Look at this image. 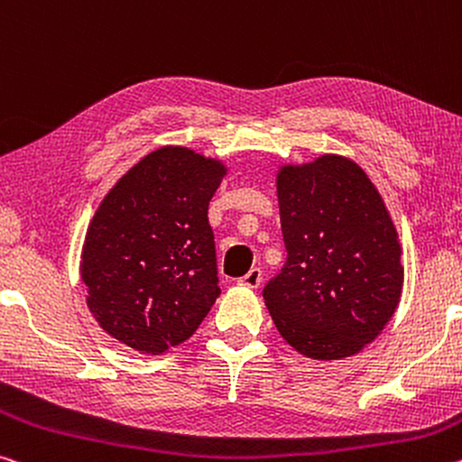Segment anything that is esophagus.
Masks as SVG:
<instances>
[{"label":"esophagus","instance_id":"esophagus-1","mask_svg":"<svg viewBox=\"0 0 462 462\" xmlns=\"http://www.w3.org/2000/svg\"><path fill=\"white\" fill-rule=\"evenodd\" d=\"M261 282H263V271L259 267H253L246 275H243L238 280V283L245 285V288H259Z\"/></svg>","mask_w":462,"mask_h":462}]
</instances>
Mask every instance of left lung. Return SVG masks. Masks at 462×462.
Masks as SVG:
<instances>
[{
    "label": "left lung",
    "instance_id": "left-lung-1",
    "mask_svg": "<svg viewBox=\"0 0 462 462\" xmlns=\"http://www.w3.org/2000/svg\"><path fill=\"white\" fill-rule=\"evenodd\" d=\"M288 259L263 298L277 331L312 360H341L372 343L397 310L401 245L384 201L343 156L277 172Z\"/></svg>",
    "mask_w": 462,
    "mask_h": 462
}]
</instances>
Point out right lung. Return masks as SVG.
Listing matches in <instances>:
<instances>
[{
  "label": "right lung",
  "instance_id": "right-lung-1",
  "mask_svg": "<svg viewBox=\"0 0 462 462\" xmlns=\"http://www.w3.org/2000/svg\"><path fill=\"white\" fill-rule=\"evenodd\" d=\"M226 166L164 145L116 180L88 226L82 282L105 331L143 354L189 339L216 298L208 209Z\"/></svg>",
  "mask_w": 462,
  "mask_h": 462
}]
</instances>
